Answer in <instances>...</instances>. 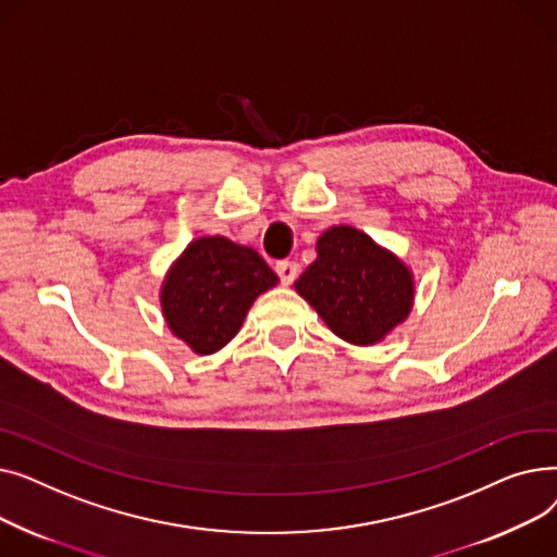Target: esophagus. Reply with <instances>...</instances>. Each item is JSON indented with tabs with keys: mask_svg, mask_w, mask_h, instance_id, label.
<instances>
[{
	"mask_svg": "<svg viewBox=\"0 0 557 557\" xmlns=\"http://www.w3.org/2000/svg\"><path fill=\"white\" fill-rule=\"evenodd\" d=\"M275 271H277V275H280V280H282V284H290V282H294V280L298 277L300 267H298V261L282 259V261L275 263Z\"/></svg>",
	"mask_w": 557,
	"mask_h": 557,
	"instance_id": "esophagus-1",
	"label": "esophagus"
}]
</instances>
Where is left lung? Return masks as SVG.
Listing matches in <instances>:
<instances>
[{"label": "left lung", "mask_w": 557, "mask_h": 557, "mask_svg": "<svg viewBox=\"0 0 557 557\" xmlns=\"http://www.w3.org/2000/svg\"><path fill=\"white\" fill-rule=\"evenodd\" d=\"M318 259L296 282L298 294L347 343L382 341L411 311L413 275L357 227H330Z\"/></svg>", "instance_id": "left-lung-1"}]
</instances>
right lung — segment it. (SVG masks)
Returning <instances> with one entry per match:
<instances>
[{
    "instance_id": "right-lung-1",
    "label": "right lung",
    "mask_w": 557,
    "mask_h": 557,
    "mask_svg": "<svg viewBox=\"0 0 557 557\" xmlns=\"http://www.w3.org/2000/svg\"><path fill=\"white\" fill-rule=\"evenodd\" d=\"M277 275L252 248L225 237H202L187 246L162 284L169 330L196 355H212L237 336L244 318Z\"/></svg>"
}]
</instances>
